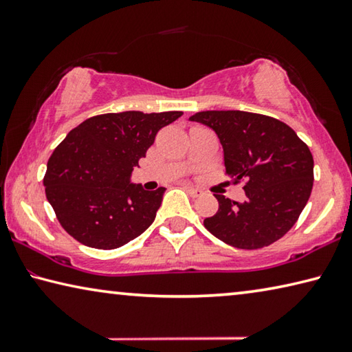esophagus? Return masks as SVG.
<instances>
[{
    "label": "esophagus",
    "mask_w": 352,
    "mask_h": 352,
    "mask_svg": "<svg viewBox=\"0 0 352 352\" xmlns=\"http://www.w3.org/2000/svg\"><path fill=\"white\" fill-rule=\"evenodd\" d=\"M184 189H186V192L189 195H192V197H200V195L204 194V190H200L194 186H189V184H184Z\"/></svg>",
    "instance_id": "34e87169"
}]
</instances>
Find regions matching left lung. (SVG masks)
I'll use <instances>...</instances> for the list:
<instances>
[{
  "mask_svg": "<svg viewBox=\"0 0 352 352\" xmlns=\"http://www.w3.org/2000/svg\"><path fill=\"white\" fill-rule=\"evenodd\" d=\"M217 133L225 174L245 182L243 204L214 194L219 210L205 228L242 250L270 245L287 233L305 210L314 184V158L307 144L278 119L239 110L199 111L189 118Z\"/></svg>",
  "mask_w": 352,
  "mask_h": 352,
  "instance_id": "obj_1",
  "label": "left lung"
}]
</instances>
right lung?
<instances>
[{
  "label": "right lung",
  "mask_w": 352,
  "mask_h": 352,
  "mask_svg": "<svg viewBox=\"0 0 352 352\" xmlns=\"http://www.w3.org/2000/svg\"><path fill=\"white\" fill-rule=\"evenodd\" d=\"M183 111L105 113L71 130L47 160L46 199L63 230L83 245L115 250L148 228L164 188L129 182L158 130Z\"/></svg>",
  "instance_id": "1"
}]
</instances>
